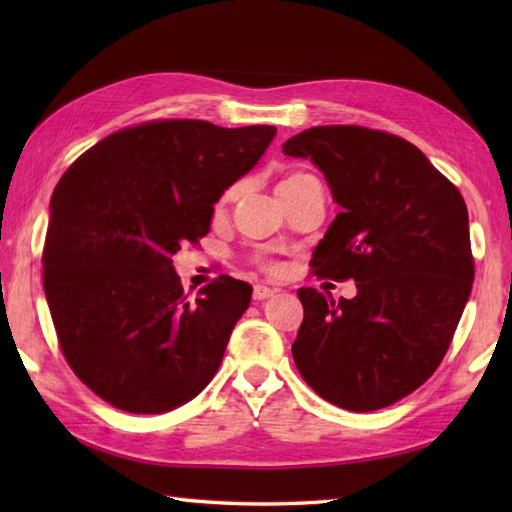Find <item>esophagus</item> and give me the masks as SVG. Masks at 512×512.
Masks as SVG:
<instances>
[{
    "instance_id": "1",
    "label": "esophagus",
    "mask_w": 512,
    "mask_h": 512,
    "mask_svg": "<svg viewBox=\"0 0 512 512\" xmlns=\"http://www.w3.org/2000/svg\"><path fill=\"white\" fill-rule=\"evenodd\" d=\"M279 292V288H270V286H255L253 290V299L255 301H266L270 297H275Z\"/></svg>"
}]
</instances>
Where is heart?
I'll list each match as a JSON object with an SVG mask.
<instances>
[{"instance_id": "heart-1", "label": "heart", "mask_w": 512, "mask_h": 512, "mask_svg": "<svg viewBox=\"0 0 512 512\" xmlns=\"http://www.w3.org/2000/svg\"><path fill=\"white\" fill-rule=\"evenodd\" d=\"M303 176H308V173H292L290 178H286L284 182H292V180H299V178H303Z\"/></svg>"}]
</instances>
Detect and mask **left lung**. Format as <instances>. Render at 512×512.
<instances>
[{
  "instance_id": "left-lung-1",
  "label": "left lung",
  "mask_w": 512,
  "mask_h": 512,
  "mask_svg": "<svg viewBox=\"0 0 512 512\" xmlns=\"http://www.w3.org/2000/svg\"><path fill=\"white\" fill-rule=\"evenodd\" d=\"M310 160L341 206L312 253L319 277L356 297L299 288L292 358L332 405L374 411L405 398L449 350L473 288L469 211L422 151L385 132L328 125L281 147Z\"/></svg>"
}]
</instances>
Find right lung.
Here are the masks:
<instances>
[{
    "mask_svg": "<svg viewBox=\"0 0 512 512\" xmlns=\"http://www.w3.org/2000/svg\"><path fill=\"white\" fill-rule=\"evenodd\" d=\"M275 134L273 125L145 123L63 173L43 290L65 361L116 409L165 413L211 383L253 288L222 275L189 301L171 257L209 233L213 206Z\"/></svg>",
    "mask_w": 512,
    "mask_h": 512,
    "instance_id": "1",
    "label": "right lung"
}]
</instances>
